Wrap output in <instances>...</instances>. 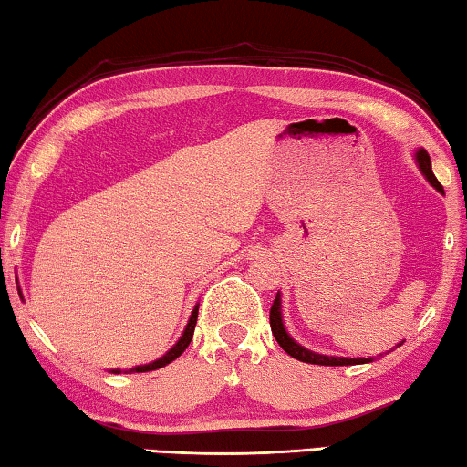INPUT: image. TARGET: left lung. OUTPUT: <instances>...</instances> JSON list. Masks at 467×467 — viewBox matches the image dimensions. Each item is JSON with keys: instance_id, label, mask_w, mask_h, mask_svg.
<instances>
[{"instance_id": "8db88e82", "label": "left lung", "mask_w": 467, "mask_h": 467, "mask_svg": "<svg viewBox=\"0 0 467 467\" xmlns=\"http://www.w3.org/2000/svg\"><path fill=\"white\" fill-rule=\"evenodd\" d=\"M417 161H419V167H421L423 175L428 177V182L431 183L433 188L438 190V192H444L442 190V183L436 180V175H433L431 171V162H430V154L425 152V150H419L417 152ZM271 330H273V337L277 340L281 349H284L287 356L300 359V362H306V364H319V366H353V364H364V362H370V359H349V358H327V356H319V353H313L305 349V347H300L298 343H294L290 338V334L285 332L284 327V321H281V300H279V294L277 298L273 300V306H271ZM402 345V343H400Z\"/></svg>"}]
</instances>
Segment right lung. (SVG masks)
Returning a JSON list of instances; mask_svg holds the SVG:
<instances>
[{
	"label": "right lung",
	"mask_w": 467,
	"mask_h": 467,
	"mask_svg": "<svg viewBox=\"0 0 467 467\" xmlns=\"http://www.w3.org/2000/svg\"><path fill=\"white\" fill-rule=\"evenodd\" d=\"M196 317H199V306H194L192 315H190V321H188L186 330H183L182 338L177 340V345L173 347V349H169V353H165V356H162L161 359H156V362H152V364H146V366H137L135 370H137V372H148V370H156V368H162V366H167V364L173 362V359L180 358L182 353L186 351V347L190 345V340H192L194 326H196Z\"/></svg>",
	"instance_id": "add662e5"
}]
</instances>
